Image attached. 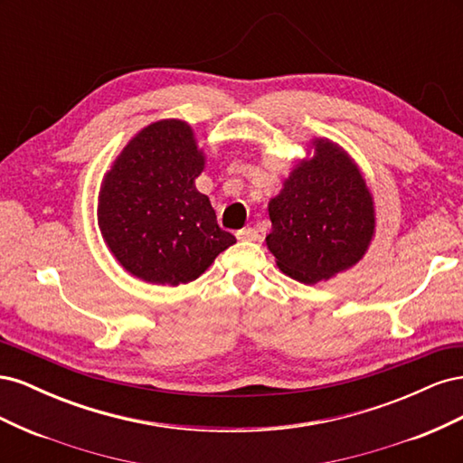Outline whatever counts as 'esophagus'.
<instances>
[{
  "label": "esophagus",
  "instance_id": "34e87169",
  "mask_svg": "<svg viewBox=\"0 0 463 463\" xmlns=\"http://www.w3.org/2000/svg\"><path fill=\"white\" fill-rule=\"evenodd\" d=\"M237 240L241 241H257L259 240V232L255 228H243L237 232Z\"/></svg>",
  "mask_w": 463,
  "mask_h": 463
}]
</instances>
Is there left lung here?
<instances>
[{
	"instance_id": "left-lung-1",
	"label": "left lung",
	"mask_w": 463,
	"mask_h": 463,
	"mask_svg": "<svg viewBox=\"0 0 463 463\" xmlns=\"http://www.w3.org/2000/svg\"><path fill=\"white\" fill-rule=\"evenodd\" d=\"M315 150L270 201L266 235L279 270L303 284L354 266L374 230L371 193L354 162L328 141H317Z\"/></svg>"
}]
</instances>
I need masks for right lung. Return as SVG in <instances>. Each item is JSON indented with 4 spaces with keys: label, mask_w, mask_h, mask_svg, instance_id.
Returning <instances> with one entry per match:
<instances>
[{
    "label": "right lung",
    "mask_w": 463,
    "mask_h": 463,
    "mask_svg": "<svg viewBox=\"0 0 463 463\" xmlns=\"http://www.w3.org/2000/svg\"><path fill=\"white\" fill-rule=\"evenodd\" d=\"M203 167L189 125L167 119L138 133L108 172L98 222L111 253L133 276L187 284L235 243L194 187Z\"/></svg>",
    "instance_id": "right-lung-1"
}]
</instances>
